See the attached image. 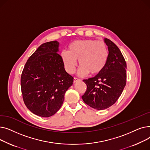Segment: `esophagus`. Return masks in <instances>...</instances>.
Here are the masks:
<instances>
[{
	"label": "esophagus",
	"instance_id": "esophagus-1",
	"mask_svg": "<svg viewBox=\"0 0 150 150\" xmlns=\"http://www.w3.org/2000/svg\"><path fill=\"white\" fill-rule=\"evenodd\" d=\"M78 81H80V79H78V78H75V77L74 78V83H76V82H77Z\"/></svg>",
	"mask_w": 150,
	"mask_h": 150
}]
</instances>
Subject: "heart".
I'll return each mask as SVG.
<instances>
[{
	"instance_id": "1",
	"label": "heart",
	"mask_w": 150,
	"mask_h": 150,
	"mask_svg": "<svg viewBox=\"0 0 150 150\" xmlns=\"http://www.w3.org/2000/svg\"><path fill=\"white\" fill-rule=\"evenodd\" d=\"M61 58L66 70L73 74L77 66H80L78 74L85 75L100 74L104 69L108 59V49L103 41L91 39L77 40L71 43L67 51L61 53Z\"/></svg>"
}]
</instances>
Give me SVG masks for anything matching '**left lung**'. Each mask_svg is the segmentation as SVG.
Wrapping results in <instances>:
<instances>
[{"label":"left lung","mask_w":150,"mask_h":150,"mask_svg":"<svg viewBox=\"0 0 150 150\" xmlns=\"http://www.w3.org/2000/svg\"><path fill=\"white\" fill-rule=\"evenodd\" d=\"M108 48L105 67L93 78L83 81L87 89L82 99L86 104L97 110L113 105L121 96L126 86L127 63L120 49L109 39H104Z\"/></svg>","instance_id":"obj_1"}]
</instances>
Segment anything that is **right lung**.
<instances>
[{"label": "right lung", "instance_id": "obj_1", "mask_svg": "<svg viewBox=\"0 0 150 150\" xmlns=\"http://www.w3.org/2000/svg\"><path fill=\"white\" fill-rule=\"evenodd\" d=\"M58 52L57 41L42 44L28 58L22 71L21 84L23 101L30 111L38 116L49 117L56 113L74 82Z\"/></svg>", "mask_w": 150, "mask_h": 150}]
</instances>
